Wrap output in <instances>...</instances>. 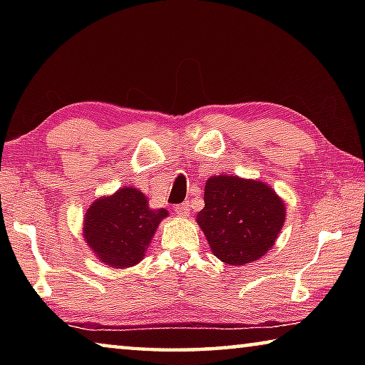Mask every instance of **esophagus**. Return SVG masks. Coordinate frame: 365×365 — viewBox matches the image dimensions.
Returning a JSON list of instances; mask_svg holds the SVG:
<instances>
[{
	"instance_id": "obj_1",
	"label": "esophagus",
	"mask_w": 365,
	"mask_h": 365,
	"mask_svg": "<svg viewBox=\"0 0 365 365\" xmlns=\"http://www.w3.org/2000/svg\"><path fill=\"white\" fill-rule=\"evenodd\" d=\"M175 212H177V215H180V217H188V215H190V205H188V202H182V205H177Z\"/></svg>"
}]
</instances>
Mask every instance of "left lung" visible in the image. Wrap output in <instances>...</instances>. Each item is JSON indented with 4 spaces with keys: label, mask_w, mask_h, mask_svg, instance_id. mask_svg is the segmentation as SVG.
Instances as JSON below:
<instances>
[{
    "label": "left lung",
    "mask_w": 365,
    "mask_h": 365,
    "mask_svg": "<svg viewBox=\"0 0 365 365\" xmlns=\"http://www.w3.org/2000/svg\"><path fill=\"white\" fill-rule=\"evenodd\" d=\"M282 197L267 183L233 175L207 178L196 222L214 256L230 265L261 259L285 222Z\"/></svg>",
    "instance_id": "left-lung-1"
}]
</instances>
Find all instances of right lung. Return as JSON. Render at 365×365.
<instances>
[{"instance_id": "add662e5", "label": "right lung", "mask_w": 365, "mask_h": 365, "mask_svg": "<svg viewBox=\"0 0 365 365\" xmlns=\"http://www.w3.org/2000/svg\"><path fill=\"white\" fill-rule=\"evenodd\" d=\"M165 209L148 206L138 188L123 187L103 196L88 207L83 219V238L103 264L125 269L145 256L159 222L168 217Z\"/></svg>"}]
</instances>
